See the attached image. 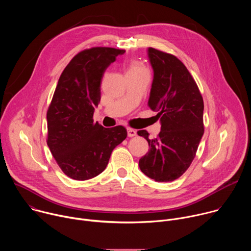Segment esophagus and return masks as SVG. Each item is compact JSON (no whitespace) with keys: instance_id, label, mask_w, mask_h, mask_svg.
<instances>
[{"instance_id":"1","label":"esophagus","mask_w":251,"mask_h":251,"mask_svg":"<svg viewBox=\"0 0 251 251\" xmlns=\"http://www.w3.org/2000/svg\"><path fill=\"white\" fill-rule=\"evenodd\" d=\"M127 132H128L129 137H134V136L137 135V131L132 129V128H127Z\"/></svg>"}]
</instances>
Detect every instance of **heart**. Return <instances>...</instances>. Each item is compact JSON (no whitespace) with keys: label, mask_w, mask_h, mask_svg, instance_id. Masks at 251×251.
I'll return each mask as SVG.
<instances>
[{"label":"heart","mask_w":251,"mask_h":251,"mask_svg":"<svg viewBox=\"0 0 251 251\" xmlns=\"http://www.w3.org/2000/svg\"><path fill=\"white\" fill-rule=\"evenodd\" d=\"M127 73H147L145 67H143L139 62L132 61L127 68Z\"/></svg>","instance_id":"heart-1"}]
</instances>
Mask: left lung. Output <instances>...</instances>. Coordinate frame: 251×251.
Listing matches in <instances>:
<instances>
[{
  "label": "left lung",
  "mask_w": 251,
  "mask_h": 251,
  "mask_svg": "<svg viewBox=\"0 0 251 251\" xmlns=\"http://www.w3.org/2000/svg\"><path fill=\"white\" fill-rule=\"evenodd\" d=\"M153 82L148 105L160 119L155 139L146 130L138 131L149 144L139 160L140 170L156 182H172L192 164L203 135V100L184 63L175 55L148 49Z\"/></svg>",
  "instance_id": "obj_1"
}]
</instances>
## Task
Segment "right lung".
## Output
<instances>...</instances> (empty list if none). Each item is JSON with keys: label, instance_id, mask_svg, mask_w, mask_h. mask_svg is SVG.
Segmentation results:
<instances>
[{"label": "right lung", "instance_id": "1", "mask_svg": "<svg viewBox=\"0 0 251 251\" xmlns=\"http://www.w3.org/2000/svg\"><path fill=\"white\" fill-rule=\"evenodd\" d=\"M123 50L92 48L77 53L58 79L47 113L48 146L62 172L77 181L101 174L112 151L126 139L123 126L93 123L106 68Z\"/></svg>", "mask_w": 251, "mask_h": 251}]
</instances>
